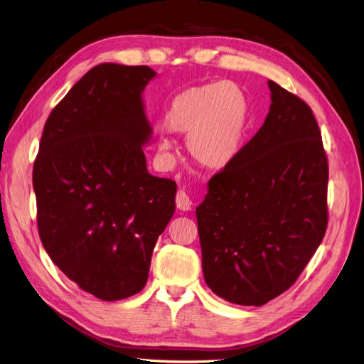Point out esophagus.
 <instances>
[{
  "label": "esophagus",
  "instance_id": "obj_1",
  "mask_svg": "<svg viewBox=\"0 0 364 364\" xmlns=\"http://www.w3.org/2000/svg\"><path fill=\"white\" fill-rule=\"evenodd\" d=\"M176 205H178V208L181 211H188L191 210L193 202L188 194H186L183 190H179L178 194H176Z\"/></svg>",
  "mask_w": 364,
  "mask_h": 364
}]
</instances>
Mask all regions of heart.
Here are the masks:
<instances>
[{"mask_svg": "<svg viewBox=\"0 0 364 364\" xmlns=\"http://www.w3.org/2000/svg\"><path fill=\"white\" fill-rule=\"evenodd\" d=\"M165 122L171 132L186 134V150L200 166L223 170L242 150L250 124V101L237 84H199L173 97ZM170 149L171 141L162 137L159 150L165 153Z\"/></svg>", "mask_w": 364, "mask_h": 364, "instance_id": "1", "label": "heart"}]
</instances>
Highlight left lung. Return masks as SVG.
Listing matches in <instances>:
<instances>
[{
    "mask_svg": "<svg viewBox=\"0 0 364 364\" xmlns=\"http://www.w3.org/2000/svg\"><path fill=\"white\" fill-rule=\"evenodd\" d=\"M268 87L267 119L196 208L205 282L242 306L291 288L328 227L329 170L316 117L296 95Z\"/></svg>",
    "mask_w": 364,
    "mask_h": 364,
    "instance_id": "left-lung-1",
    "label": "left lung"
}]
</instances>
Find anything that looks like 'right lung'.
I'll return each mask as SVG.
<instances>
[{
  "label": "right lung",
  "mask_w": 364,
  "mask_h": 364,
  "mask_svg": "<svg viewBox=\"0 0 364 364\" xmlns=\"http://www.w3.org/2000/svg\"><path fill=\"white\" fill-rule=\"evenodd\" d=\"M154 70L104 63L48 116L33 165L38 231L53 263L92 296L114 301L149 279L178 186L146 170L153 129L142 93Z\"/></svg>",
  "instance_id": "add662e5"
}]
</instances>
